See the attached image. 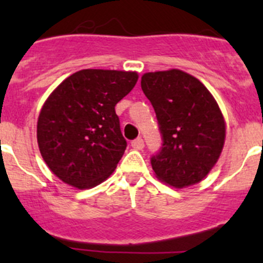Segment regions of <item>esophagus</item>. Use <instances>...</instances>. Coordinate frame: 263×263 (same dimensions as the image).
Masks as SVG:
<instances>
[{"label":"esophagus","instance_id":"34e87169","mask_svg":"<svg viewBox=\"0 0 263 263\" xmlns=\"http://www.w3.org/2000/svg\"><path fill=\"white\" fill-rule=\"evenodd\" d=\"M131 146L134 147V148H136V150H142V148H144V146H145L144 140H142L141 137H139V139L134 140V141L131 142Z\"/></svg>","mask_w":263,"mask_h":263}]
</instances>
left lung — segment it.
<instances>
[{
	"mask_svg": "<svg viewBox=\"0 0 263 263\" xmlns=\"http://www.w3.org/2000/svg\"><path fill=\"white\" fill-rule=\"evenodd\" d=\"M141 89L163 135V147L151 158L155 177L174 188L200 183L219 160L227 134L213 94L178 68L144 73Z\"/></svg>",
	"mask_w": 263,
	"mask_h": 263,
	"instance_id": "obj_1",
	"label": "left lung"
}]
</instances>
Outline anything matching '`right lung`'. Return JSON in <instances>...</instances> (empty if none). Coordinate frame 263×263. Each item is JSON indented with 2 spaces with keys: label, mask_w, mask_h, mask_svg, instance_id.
<instances>
[{
  "label": "right lung",
  "mask_w": 263,
  "mask_h": 263,
  "mask_svg": "<svg viewBox=\"0 0 263 263\" xmlns=\"http://www.w3.org/2000/svg\"><path fill=\"white\" fill-rule=\"evenodd\" d=\"M137 80L136 71L86 68L50 92L39 113L36 140L55 177L89 190L115 172L127 146L115 107Z\"/></svg>",
  "instance_id": "right-lung-1"
}]
</instances>
